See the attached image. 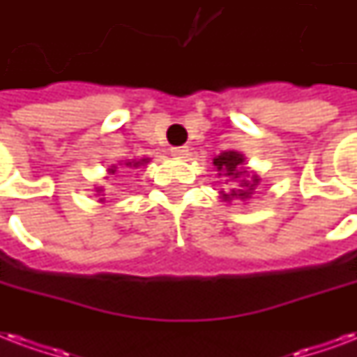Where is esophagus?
<instances>
[{
    "instance_id": "34e87169",
    "label": "esophagus",
    "mask_w": 357,
    "mask_h": 357,
    "mask_svg": "<svg viewBox=\"0 0 357 357\" xmlns=\"http://www.w3.org/2000/svg\"><path fill=\"white\" fill-rule=\"evenodd\" d=\"M172 155L174 157H178V159H183L189 155V148L187 146H179V148H172Z\"/></svg>"
}]
</instances>
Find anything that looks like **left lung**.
Returning <instances> with one entry per match:
<instances>
[{
	"label": "left lung",
	"mask_w": 357,
	"mask_h": 357,
	"mask_svg": "<svg viewBox=\"0 0 357 357\" xmlns=\"http://www.w3.org/2000/svg\"><path fill=\"white\" fill-rule=\"evenodd\" d=\"M245 165L243 153L228 149L217 155L213 159V167L217 168L219 176H227L234 181L232 189L221 190L222 202H232V200H249L255 195V190L260 185V178L255 172H249ZM227 179V181H230Z\"/></svg>",
	"instance_id": "1"
}]
</instances>
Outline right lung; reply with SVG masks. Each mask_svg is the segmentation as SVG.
<instances>
[{
  "mask_svg": "<svg viewBox=\"0 0 357 357\" xmlns=\"http://www.w3.org/2000/svg\"><path fill=\"white\" fill-rule=\"evenodd\" d=\"M148 162H149V159H130L125 162V167L127 168H142V167H146ZM116 170H118V167H116V165H112V167L108 168L106 172L116 174ZM95 192H97L95 197H99V202H105V198H102L105 197V195H102V192H105V189H102V187H95Z\"/></svg>",
  "mask_w": 357,
  "mask_h": 357,
  "instance_id": "right-lung-1",
  "label": "right lung"
}]
</instances>
